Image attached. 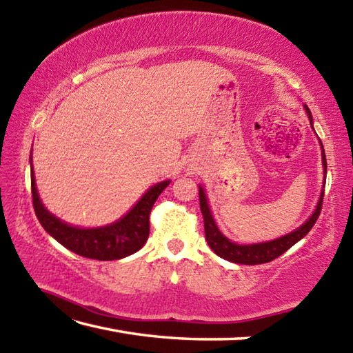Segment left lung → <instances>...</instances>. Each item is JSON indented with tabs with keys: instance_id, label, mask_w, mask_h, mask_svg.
I'll return each mask as SVG.
<instances>
[{
	"instance_id": "8db88e82",
	"label": "left lung",
	"mask_w": 353,
	"mask_h": 353,
	"mask_svg": "<svg viewBox=\"0 0 353 353\" xmlns=\"http://www.w3.org/2000/svg\"><path fill=\"white\" fill-rule=\"evenodd\" d=\"M305 112L310 118V124H312L313 128L312 112H310L307 105H305ZM321 148H322V165H324V174H327V160H325V152H324V146H322V143H321ZM322 199H324V190H322L314 213L310 216L308 221H305V223H303L294 232H291V234L280 236L277 240L266 241V243L236 244L221 234V230L218 229V225L212 216L210 208H208L205 191L204 188L199 187V204H201V213L202 216H204L205 240L214 254L221 256V259L229 260L232 263H240V265H261V263H270L272 260H276L277 256H280L283 252H286L291 246H294L299 240H302V238L312 230V227L319 218V213L322 208Z\"/></svg>"
}]
</instances>
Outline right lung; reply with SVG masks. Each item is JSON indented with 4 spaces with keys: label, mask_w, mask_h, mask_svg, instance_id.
I'll return each mask as SVG.
<instances>
[{
    "label": "right lung",
    "mask_w": 353,
    "mask_h": 353,
    "mask_svg": "<svg viewBox=\"0 0 353 353\" xmlns=\"http://www.w3.org/2000/svg\"><path fill=\"white\" fill-rule=\"evenodd\" d=\"M168 185L170 181L155 183L130 208V212L124 214L121 219H118L117 223L97 227V229H81V227L63 223V221L46 210L39 198L34 171L31 166L32 204L41 227L54 240L61 243L63 248L71 250V252L85 256V259L103 261L124 259V256L132 255L145 246L149 236V213H151L154 202L157 201L159 194Z\"/></svg>",
    "instance_id": "right-lung-1"
}]
</instances>
